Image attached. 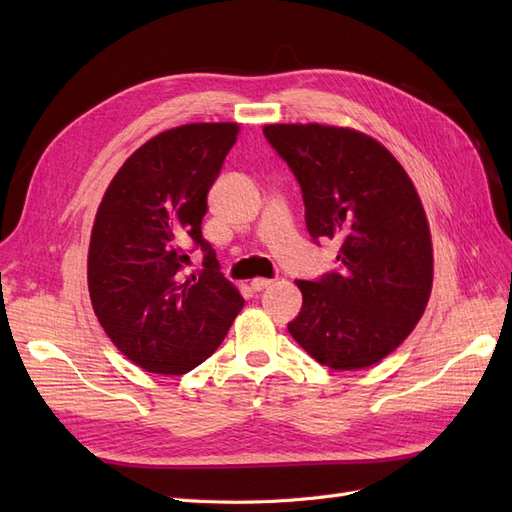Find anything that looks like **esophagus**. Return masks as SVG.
Here are the masks:
<instances>
[{
	"label": "esophagus",
	"instance_id": "34e87169",
	"mask_svg": "<svg viewBox=\"0 0 512 512\" xmlns=\"http://www.w3.org/2000/svg\"><path fill=\"white\" fill-rule=\"evenodd\" d=\"M271 284H273V280H267V277H254V280L250 282L252 290H256V292H260V290H265V288H269Z\"/></svg>",
	"mask_w": 512,
	"mask_h": 512
}]
</instances>
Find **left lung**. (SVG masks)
<instances>
[{"label": "left lung", "mask_w": 512, "mask_h": 512, "mask_svg": "<svg viewBox=\"0 0 512 512\" xmlns=\"http://www.w3.org/2000/svg\"><path fill=\"white\" fill-rule=\"evenodd\" d=\"M297 177L314 239H337L339 269L303 294L288 331L312 359L350 371L380 363L414 331L433 284V245L406 168L376 138L327 123H267Z\"/></svg>", "instance_id": "left-lung-1"}]
</instances>
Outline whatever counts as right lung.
I'll list each match as a JSON object with an SVG mask.
<instances>
[{"instance_id":"1","label":"right lung","mask_w":512,"mask_h":512,"mask_svg":"<svg viewBox=\"0 0 512 512\" xmlns=\"http://www.w3.org/2000/svg\"><path fill=\"white\" fill-rule=\"evenodd\" d=\"M239 123H185L138 147L108 183L91 228L87 286L108 339L151 374L181 376L218 350L243 307L203 239L207 194ZM205 272L185 278L187 247Z\"/></svg>"}]
</instances>
